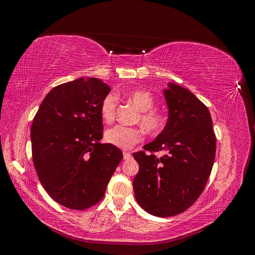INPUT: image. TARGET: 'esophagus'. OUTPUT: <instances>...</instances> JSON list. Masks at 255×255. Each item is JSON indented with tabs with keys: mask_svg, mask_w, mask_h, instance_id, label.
Segmentation results:
<instances>
[{
	"mask_svg": "<svg viewBox=\"0 0 255 255\" xmlns=\"http://www.w3.org/2000/svg\"><path fill=\"white\" fill-rule=\"evenodd\" d=\"M132 157V154L129 152H123V159H129Z\"/></svg>",
	"mask_w": 255,
	"mask_h": 255,
	"instance_id": "esophagus-1",
	"label": "esophagus"
}]
</instances>
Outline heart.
I'll use <instances>...</instances> for the list:
<instances>
[{"instance_id":"b5f03b06","label":"heart","mask_w":255,"mask_h":255,"mask_svg":"<svg viewBox=\"0 0 255 255\" xmlns=\"http://www.w3.org/2000/svg\"><path fill=\"white\" fill-rule=\"evenodd\" d=\"M125 96L140 112V125L146 132L157 134L160 130H163L165 127V116L161 112L152 109L154 98L151 92L144 89H133L125 92ZM117 104L118 97L114 92H110L104 97L100 113L105 122L110 123L115 119ZM142 138L143 134L139 128H128L125 126H116L107 129L105 133V139L107 142L123 150L130 149L134 144L140 142Z\"/></svg>"}]
</instances>
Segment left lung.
Wrapping results in <instances>:
<instances>
[{
    "label": "left lung",
    "instance_id": "obj_1",
    "mask_svg": "<svg viewBox=\"0 0 255 255\" xmlns=\"http://www.w3.org/2000/svg\"><path fill=\"white\" fill-rule=\"evenodd\" d=\"M168 120L164 129L144 151L133 153L139 171L133 181L136 201L157 217L186 211L202 194L216 154V136L210 111L180 85L164 89ZM165 150L156 158L153 151Z\"/></svg>",
    "mask_w": 255,
    "mask_h": 255
}]
</instances>
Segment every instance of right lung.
I'll list each match as a JSON object with an SVG mask.
<instances>
[{
  "instance_id": "right-lung-1",
  "label": "right lung",
  "mask_w": 255,
  "mask_h": 255,
  "mask_svg": "<svg viewBox=\"0 0 255 255\" xmlns=\"http://www.w3.org/2000/svg\"><path fill=\"white\" fill-rule=\"evenodd\" d=\"M111 87L96 78L58 85L45 96L30 128L36 172L49 196L71 210L102 200L123 154L103 137L101 103Z\"/></svg>"
}]
</instances>
